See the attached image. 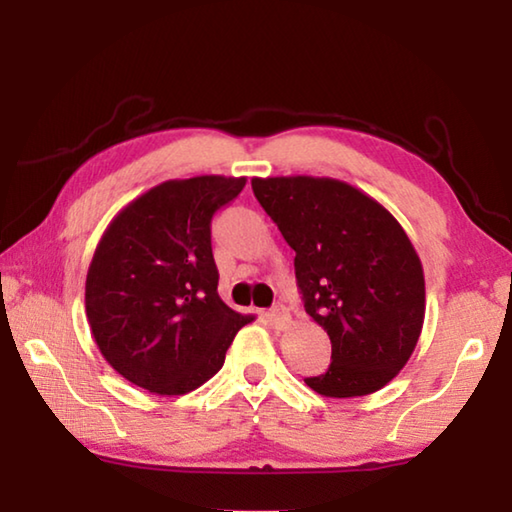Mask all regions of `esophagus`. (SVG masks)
<instances>
[{"mask_svg":"<svg viewBox=\"0 0 512 512\" xmlns=\"http://www.w3.org/2000/svg\"><path fill=\"white\" fill-rule=\"evenodd\" d=\"M268 318H271V323H273L275 329H287L291 325V314L284 305H275L271 309V314H268Z\"/></svg>","mask_w":512,"mask_h":512,"instance_id":"1","label":"esophagus"}]
</instances>
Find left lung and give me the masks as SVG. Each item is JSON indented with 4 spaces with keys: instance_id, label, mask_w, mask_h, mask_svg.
Returning <instances> with one entry per match:
<instances>
[{
    "instance_id": "left-lung-1",
    "label": "left lung",
    "mask_w": 512,
    "mask_h": 512,
    "mask_svg": "<svg viewBox=\"0 0 512 512\" xmlns=\"http://www.w3.org/2000/svg\"><path fill=\"white\" fill-rule=\"evenodd\" d=\"M253 192L296 250L305 311L332 341L327 372L305 384L325 397L384 388L411 359L424 323L422 264L402 225L334 178H253Z\"/></svg>"
}]
</instances>
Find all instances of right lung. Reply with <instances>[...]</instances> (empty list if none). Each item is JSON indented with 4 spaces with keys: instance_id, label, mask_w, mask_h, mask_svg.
<instances>
[{
    "instance_id": "obj_1",
    "label": "right lung",
    "mask_w": 512,
    "mask_h": 512,
    "mask_svg": "<svg viewBox=\"0 0 512 512\" xmlns=\"http://www.w3.org/2000/svg\"><path fill=\"white\" fill-rule=\"evenodd\" d=\"M246 178L167 180L128 203L103 232L85 280V314L112 368L158 395H185L221 370L255 316L219 298L212 216Z\"/></svg>"
}]
</instances>
